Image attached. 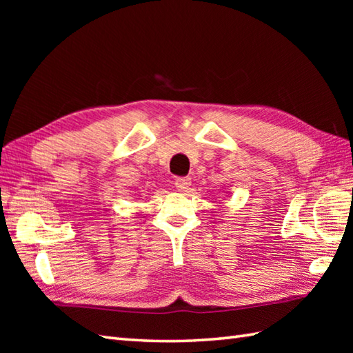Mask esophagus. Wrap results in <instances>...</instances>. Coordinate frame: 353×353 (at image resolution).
Returning <instances> with one entry per match:
<instances>
[{"mask_svg":"<svg viewBox=\"0 0 353 353\" xmlns=\"http://www.w3.org/2000/svg\"><path fill=\"white\" fill-rule=\"evenodd\" d=\"M174 185L179 191H186V190H190V186H191V179L190 177H177Z\"/></svg>","mask_w":353,"mask_h":353,"instance_id":"esophagus-1","label":"esophagus"}]
</instances>
